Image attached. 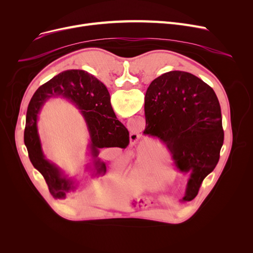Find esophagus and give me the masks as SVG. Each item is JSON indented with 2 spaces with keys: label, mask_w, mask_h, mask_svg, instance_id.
Masks as SVG:
<instances>
[{
  "label": "esophagus",
  "mask_w": 253,
  "mask_h": 253,
  "mask_svg": "<svg viewBox=\"0 0 253 253\" xmlns=\"http://www.w3.org/2000/svg\"><path fill=\"white\" fill-rule=\"evenodd\" d=\"M138 138V134L136 133V132H132V133H130V139L132 141H136Z\"/></svg>",
  "instance_id": "1"
}]
</instances>
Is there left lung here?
Returning <instances> with one entry per match:
<instances>
[{"label":"left lung","instance_id":"1","mask_svg":"<svg viewBox=\"0 0 253 253\" xmlns=\"http://www.w3.org/2000/svg\"><path fill=\"white\" fill-rule=\"evenodd\" d=\"M144 134L160 138L175 165L189 173L182 201H192L213 171L223 143L221 111L215 92L198 77L172 71L155 79L144 97Z\"/></svg>","mask_w":253,"mask_h":253}]
</instances>
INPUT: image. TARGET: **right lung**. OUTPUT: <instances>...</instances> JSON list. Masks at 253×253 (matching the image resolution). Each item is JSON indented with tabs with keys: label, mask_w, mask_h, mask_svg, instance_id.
Wrapping results in <instances>:
<instances>
[{
	"label": "right lung",
	"mask_w": 253,
	"mask_h": 253,
	"mask_svg": "<svg viewBox=\"0 0 253 253\" xmlns=\"http://www.w3.org/2000/svg\"><path fill=\"white\" fill-rule=\"evenodd\" d=\"M51 97L70 100L84 117L90 135L88 149L92 165L87 168L92 175H104L105 163L98 158L102 148H126L129 143L127 128L117 119L111 104L110 93L98 79L82 70L64 71L35 92L26 112L24 144L34 167L41 172L51 195L55 199H64L77 183L62 173V171L48 161L42 150L38 132V116L44 103Z\"/></svg>",
	"instance_id": "add662e5"
}]
</instances>
